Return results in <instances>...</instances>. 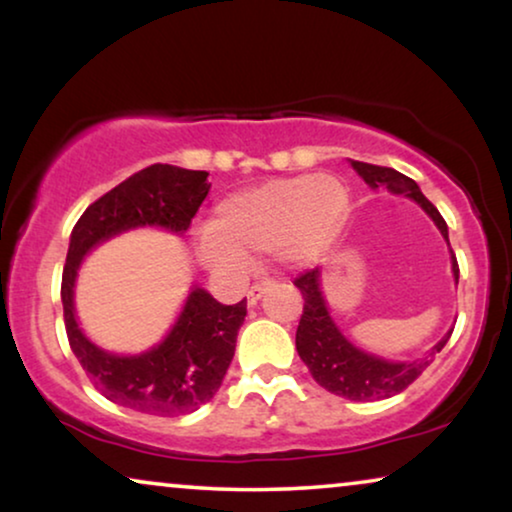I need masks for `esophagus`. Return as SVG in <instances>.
I'll use <instances>...</instances> for the list:
<instances>
[{"instance_id":"1","label":"esophagus","mask_w":512,"mask_h":512,"mask_svg":"<svg viewBox=\"0 0 512 512\" xmlns=\"http://www.w3.org/2000/svg\"><path fill=\"white\" fill-rule=\"evenodd\" d=\"M277 282L272 277H265V279H261V282H254L249 286V291H247V303L249 305H256L258 300H261V296H263V291L265 289H270V286H275Z\"/></svg>"}]
</instances>
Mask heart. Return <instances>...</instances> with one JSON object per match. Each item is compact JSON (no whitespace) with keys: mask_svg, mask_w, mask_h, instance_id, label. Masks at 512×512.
<instances>
[{"mask_svg":"<svg viewBox=\"0 0 512 512\" xmlns=\"http://www.w3.org/2000/svg\"><path fill=\"white\" fill-rule=\"evenodd\" d=\"M347 214L349 191L338 177L275 179L221 200L216 221L198 230V256L214 272L240 270L251 256L279 249L291 261H312Z\"/></svg>","mask_w":512,"mask_h":512,"instance_id":"b5f03b06","label":"heart"}]
</instances>
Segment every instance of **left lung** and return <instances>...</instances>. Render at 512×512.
Instances as JSON below:
<instances>
[{
	"instance_id": "left-lung-1",
	"label": "left lung",
	"mask_w": 512,
	"mask_h": 512,
	"mask_svg": "<svg viewBox=\"0 0 512 512\" xmlns=\"http://www.w3.org/2000/svg\"><path fill=\"white\" fill-rule=\"evenodd\" d=\"M354 170L366 179V184L373 188L387 186L389 191L403 193L424 207V212L436 221L440 233L450 244L447 237V223L433 202L424 198V193L419 191V186L405 174L391 170V167L382 165H370L361 163V160H352ZM452 272L454 279L459 282V263L457 256L452 251ZM293 284L298 286L303 293V314H300V324L296 331V349L300 359L317 384L331 391L335 396L349 398V401H380V398H389L401 394L403 389H408L426 368L431 366V361L436 359V352L445 347V342L450 340L452 333H447L443 340L433 347V352L424 359L410 361V363H391L384 359H377L373 354L361 352L349 342L345 335L338 331V326L333 324L331 314L326 310L324 296H321V272L319 268L305 270L293 279Z\"/></svg>"
}]
</instances>
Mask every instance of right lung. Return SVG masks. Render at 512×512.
Listing matches in <instances>:
<instances>
[{
    "instance_id": "1",
    "label": "right lung",
    "mask_w": 512,
    "mask_h": 512,
    "mask_svg": "<svg viewBox=\"0 0 512 512\" xmlns=\"http://www.w3.org/2000/svg\"><path fill=\"white\" fill-rule=\"evenodd\" d=\"M209 174L174 165H151L97 198L76 221L62 270V310L72 352L104 398L158 417L198 410L219 391L233 361L247 300L221 305L193 289L177 324L158 347L139 356H114L95 347L74 317V279L81 258L97 242L137 226H163L181 233L191 226L212 184Z\"/></svg>"
}]
</instances>
